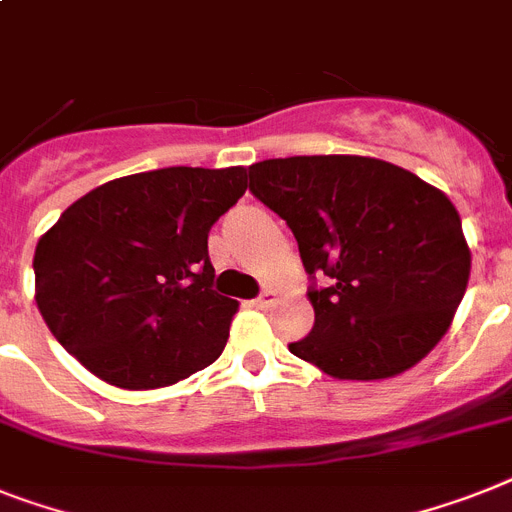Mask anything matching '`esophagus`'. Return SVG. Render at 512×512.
<instances>
[{
	"label": "esophagus",
	"instance_id": "esophagus-1",
	"mask_svg": "<svg viewBox=\"0 0 512 512\" xmlns=\"http://www.w3.org/2000/svg\"><path fill=\"white\" fill-rule=\"evenodd\" d=\"M274 301H277V293H274L272 287H266L264 293H261L259 298L253 301V306H256V308H269V306H274Z\"/></svg>",
	"mask_w": 512,
	"mask_h": 512
}]
</instances>
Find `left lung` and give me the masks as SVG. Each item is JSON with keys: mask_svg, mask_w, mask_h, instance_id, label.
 <instances>
[{"mask_svg": "<svg viewBox=\"0 0 512 512\" xmlns=\"http://www.w3.org/2000/svg\"><path fill=\"white\" fill-rule=\"evenodd\" d=\"M251 193L298 240L314 327L290 353L335 379H387L442 340L471 251L453 201L371 156H287L248 167ZM328 280L327 288L315 277Z\"/></svg>", "mask_w": 512, "mask_h": 512, "instance_id": "obj_1", "label": "left lung"}]
</instances>
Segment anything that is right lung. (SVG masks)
Here are the masks:
<instances>
[{
  "label": "right lung",
  "instance_id": "right-lung-1",
  "mask_svg": "<svg viewBox=\"0 0 512 512\" xmlns=\"http://www.w3.org/2000/svg\"><path fill=\"white\" fill-rule=\"evenodd\" d=\"M246 170L164 167L117 177L62 211L33 256L59 345L122 390H156L222 356L238 301L211 290L209 230Z\"/></svg>",
  "mask_w": 512,
  "mask_h": 512
}]
</instances>
